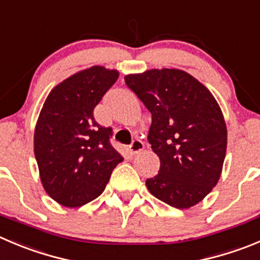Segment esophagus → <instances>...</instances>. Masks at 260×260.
Listing matches in <instances>:
<instances>
[{
	"instance_id": "34e87169",
	"label": "esophagus",
	"mask_w": 260,
	"mask_h": 260,
	"mask_svg": "<svg viewBox=\"0 0 260 260\" xmlns=\"http://www.w3.org/2000/svg\"><path fill=\"white\" fill-rule=\"evenodd\" d=\"M128 149H130V152H132L133 154H135V153L142 152V150L144 149V143H143L140 139L133 140L132 144L128 145Z\"/></svg>"
}]
</instances>
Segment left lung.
<instances>
[{
	"label": "left lung",
	"instance_id": "left-lung-1",
	"mask_svg": "<svg viewBox=\"0 0 260 260\" xmlns=\"http://www.w3.org/2000/svg\"><path fill=\"white\" fill-rule=\"evenodd\" d=\"M125 83L152 113L148 142L159 157L158 175L147 179L150 194L186 209L218 182L227 128L211 91L177 69H153L125 76Z\"/></svg>",
	"mask_w": 260,
	"mask_h": 260
}]
</instances>
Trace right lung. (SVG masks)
Segmentation results:
<instances>
[{"label":"right lung","mask_w":260,"mask_h":260,"mask_svg":"<svg viewBox=\"0 0 260 260\" xmlns=\"http://www.w3.org/2000/svg\"><path fill=\"white\" fill-rule=\"evenodd\" d=\"M118 71L91 66L54 86L39 113L34 154L47 194L69 208L94 200L123 158L111 145L112 128L98 125L95 106Z\"/></svg>","instance_id":"add662e5"}]
</instances>
